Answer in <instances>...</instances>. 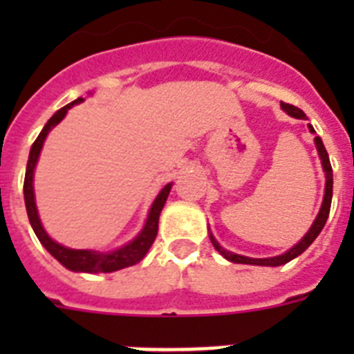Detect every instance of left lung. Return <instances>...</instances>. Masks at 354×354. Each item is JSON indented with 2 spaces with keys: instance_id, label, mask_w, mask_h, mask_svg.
<instances>
[{
  "instance_id": "obj_1",
  "label": "left lung",
  "mask_w": 354,
  "mask_h": 354,
  "mask_svg": "<svg viewBox=\"0 0 354 354\" xmlns=\"http://www.w3.org/2000/svg\"><path fill=\"white\" fill-rule=\"evenodd\" d=\"M282 108L286 109L290 117L305 118V113H303L299 108H296V106L287 104V102H282ZM308 127H310V133H315L314 127H312V126H308ZM315 145H317V152H319V156H321V161H323L324 171H326V187H324V200H323V205H321V211H319L317 218H315V221H314V225L310 227V230L306 232V236L303 237L301 241H299L298 245L292 246L289 252L283 253V255H278V257H271V259H250V257H243V255H237V253H232V252H227V250H223L220 245H218V243H216V239L212 237V234H211L209 237H211L212 245H214V248L218 250V252H220L225 259H228L230 262H236V264L282 266V264H287L289 261H292V259H296L298 255H301V253L305 252V250L308 248L312 243H314V239L319 236V234H321L324 223H326L328 214H330V207H331V195H333V171H331L330 158H328V152H326V149H324L323 140L319 138V136H315Z\"/></svg>"
}]
</instances>
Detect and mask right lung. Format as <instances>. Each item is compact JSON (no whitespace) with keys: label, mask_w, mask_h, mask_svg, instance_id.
I'll use <instances>...</instances> for the list:
<instances>
[{"label":"right lung","mask_w":354,"mask_h":354,"mask_svg":"<svg viewBox=\"0 0 354 354\" xmlns=\"http://www.w3.org/2000/svg\"><path fill=\"white\" fill-rule=\"evenodd\" d=\"M83 99H77V101L71 102V104L64 106L53 115L48 120V124L44 126V129L40 131L39 138L33 142L30 150V159H28V167H26V175H24V202H26V211L28 218H30V223L35 230L39 241L46 246L49 253L56 261H60L62 264L71 271H83V273H111V271L124 270V268H129V266L136 264V262L142 261L145 257V253L149 252V248L154 243L156 236H158V223H159V214H161V209L165 205L168 198V193L171 189V184H167L162 187L161 193L158 195V198L154 200L152 204V209L149 212V220H147L145 227L140 232V236L126 245L124 248L117 250V252H109V253H97L90 252V250H71L65 248V246L58 245L51 237L46 234V230L42 228L39 220V214H37L35 207V195H33V170H35L37 159H39L40 150H42L44 140L48 136L49 131L65 117L67 109L71 106H74L76 102H81Z\"/></svg>","instance_id":"obj_1"}]
</instances>
